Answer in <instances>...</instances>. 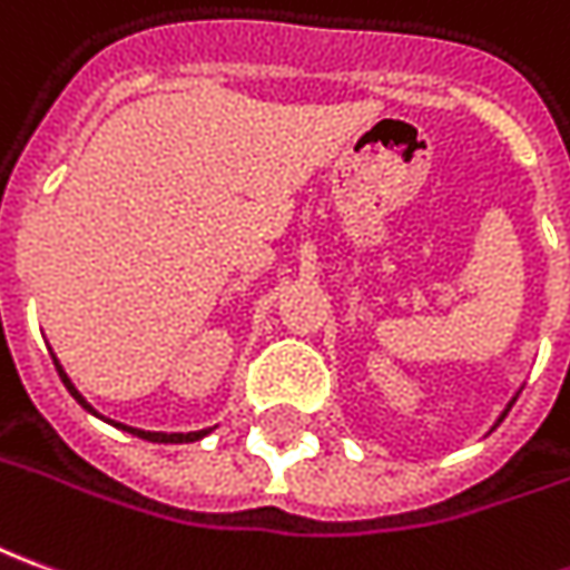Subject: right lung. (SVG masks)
Returning a JSON list of instances; mask_svg holds the SVG:
<instances>
[{"label": "right lung", "instance_id": "1", "mask_svg": "<svg viewBox=\"0 0 570 570\" xmlns=\"http://www.w3.org/2000/svg\"><path fill=\"white\" fill-rule=\"evenodd\" d=\"M55 367H58V376H61L63 385H67V392H70V395L77 397L79 404H82V407L89 410V413H95V410H91L89 401H86V397L79 395L77 385L70 382V376L63 373V367H61V364H58V357H55ZM114 425H119V423H114ZM119 429H126V432H132V435L145 438V441H154V444H188V441H197V438L209 435V429H203V432H188V435H185V432H173V435H166V432H145V429H132V425H119Z\"/></svg>", "mask_w": 570, "mask_h": 570}]
</instances>
